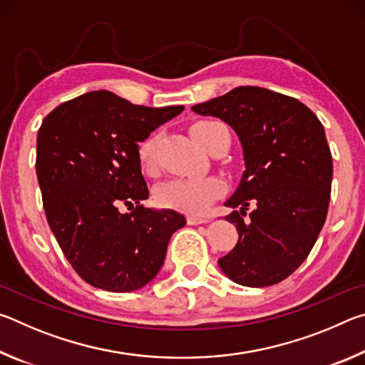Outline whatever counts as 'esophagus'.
<instances>
[{
	"mask_svg": "<svg viewBox=\"0 0 365 365\" xmlns=\"http://www.w3.org/2000/svg\"><path fill=\"white\" fill-rule=\"evenodd\" d=\"M187 220H188L190 225H200V224H206V222H209V219L197 217V215H188Z\"/></svg>",
	"mask_w": 365,
	"mask_h": 365,
	"instance_id": "obj_1",
	"label": "esophagus"
}]
</instances>
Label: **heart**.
<instances>
[{"mask_svg":"<svg viewBox=\"0 0 365 365\" xmlns=\"http://www.w3.org/2000/svg\"><path fill=\"white\" fill-rule=\"evenodd\" d=\"M220 125V122L202 120L191 127V137L196 143L205 145L206 133L212 127ZM138 159L145 172L156 169V137L146 138L138 148ZM224 183L219 178H174L164 182L156 190V201L160 206L178 209L190 214H202L207 206L222 195Z\"/></svg>","mask_w":365,"mask_h":365,"instance_id":"b5f03b06","label":"heart"}]
</instances>
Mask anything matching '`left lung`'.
<instances>
[{
  "label": "left lung",
  "mask_w": 365,
  "mask_h": 365,
  "mask_svg": "<svg viewBox=\"0 0 365 365\" xmlns=\"http://www.w3.org/2000/svg\"><path fill=\"white\" fill-rule=\"evenodd\" d=\"M191 109L227 122L243 146L246 170L225 201L239 207L225 217L238 243L219 267L245 287L280 283L304 262L327 219L333 163L324 125L296 98L261 86H237Z\"/></svg>",
  "instance_id": "obj_1"
}]
</instances>
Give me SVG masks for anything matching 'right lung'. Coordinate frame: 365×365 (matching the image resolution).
I'll list each match as a JSON object with an SVG mask.
<instances>
[{
    "instance_id": "1",
    "label": "right lung",
    "mask_w": 365,
    "mask_h": 365,
    "mask_svg": "<svg viewBox=\"0 0 365 365\" xmlns=\"http://www.w3.org/2000/svg\"><path fill=\"white\" fill-rule=\"evenodd\" d=\"M183 106L146 108L110 91L59 104L36 137V177L49 228L73 270L91 287L135 292L158 275L185 217L145 207L150 190L138 143ZM120 205L130 213L122 215Z\"/></svg>"
}]
</instances>
